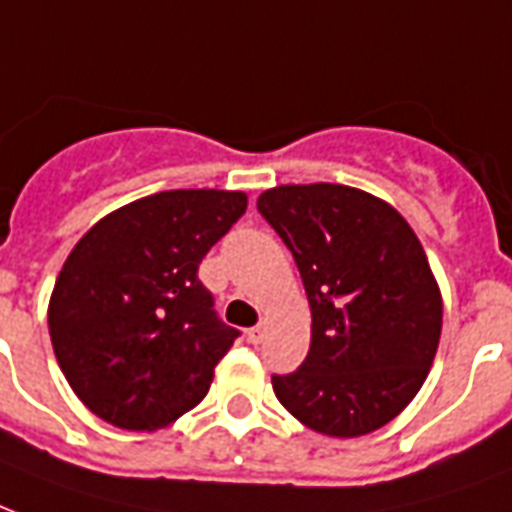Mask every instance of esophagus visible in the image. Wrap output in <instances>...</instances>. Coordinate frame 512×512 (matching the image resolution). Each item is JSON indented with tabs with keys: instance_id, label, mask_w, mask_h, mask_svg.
<instances>
[{
	"instance_id": "esophagus-1",
	"label": "esophagus",
	"mask_w": 512,
	"mask_h": 512,
	"mask_svg": "<svg viewBox=\"0 0 512 512\" xmlns=\"http://www.w3.org/2000/svg\"><path fill=\"white\" fill-rule=\"evenodd\" d=\"M247 338H249V343H263V338H265V325H255L252 327V330H249L247 333Z\"/></svg>"
}]
</instances>
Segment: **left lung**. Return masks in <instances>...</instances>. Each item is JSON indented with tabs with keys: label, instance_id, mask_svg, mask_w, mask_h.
I'll return each mask as SVG.
<instances>
[{
	"label": "left lung",
	"instance_id": "obj_1",
	"mask_svg": "<svg viewBox=\"0 0 512 512\" xmlns=\"http://www.w3.org/2000/svg\"><path fill=\"white\" fill-rule=\"evenodd\" d=\"M257 212L295 257L311 306V346L273 373L279 403L308 429L360 438L392 421L424 384L443 303L411 225L357 187L282 185Z\"/></svg>",
	"mask_w": 512,
	"mask_h": 512
}]
</instances>
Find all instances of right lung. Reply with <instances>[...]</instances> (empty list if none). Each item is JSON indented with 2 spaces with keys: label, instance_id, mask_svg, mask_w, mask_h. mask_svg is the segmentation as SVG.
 I'll return each mask as SVG.
<instances>
[{
  "label": "right lung",
  "instance_id": "1",
  "mask_svg": "<svg viewBox=\"0 0 512 512\" xmlns=\"http://www.w3.org/2000/svg\"><path fill=\"white\" fill-rule=\"evenodd\" d=\"M247 195L166 190L96 222L58 273L50 341L66 381L99 419L161 429L201 403L239 338L198 279Z\"/></svg>",
  "mask_w": 512,
  "mask_h": 512
}]
</instances>
